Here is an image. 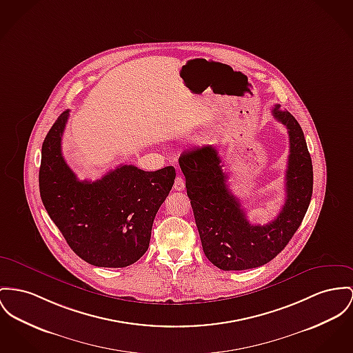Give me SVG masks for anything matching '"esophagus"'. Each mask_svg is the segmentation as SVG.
I'll return each instance as SVG.
<instances>
[{
	"label": "esophagus",
	"instance_id": "obj_1",
	"mask_svg": "<svg viewBox=\"0 0 353 353\" xmlns=\"http://www.w3.org/2000/svg\"><path fill=\"white\" fill-rule=\"evenodd\" d=\"M174 190L175 191H183L185 190V181L182 176H176L174 182Z\"/></svg>",
	"mask_w": 353,
	"mask_h": 353
}]
</instances>
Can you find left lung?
Masks as SVG:
<instances>
[{"instance_id": "1", "label": "left lung", "mask_w": 353, "mask_h": 353, "mask_svg": "<svg viewBox=\"0 0 353 353\" xmlns=\"http://www.w3.org/2000/svg\"><path fill=\"white\" fill-rule=\"evenodd\" d=\"M272 115L289 134L285 203L266 225H252L239 199L228 188V175L215 147L203 145L179 158L195 223L206 257L222 270L259 268L274 259L300 228L313 191V167L304 132L279 104Z\"/></svg>"}]
</instances>
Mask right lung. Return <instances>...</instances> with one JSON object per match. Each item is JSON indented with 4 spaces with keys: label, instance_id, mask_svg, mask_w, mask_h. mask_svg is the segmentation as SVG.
I'll return each mask as SVG.
<instances>
[{
    "label": "right lung",
    "instance_id": "1",
    "mask_svg": "<svg viewBox=\"0 0 353 353\" xmlns=\"http://www.w3.org/2000/svg\"><path fill=\"white\" fill-rule=\"evenodd\" d=\"M64 111L46 137L40 195L72 250L100 268H125L147 252L155 215L174 185L175 168L143 171L121 165L94 182L79 181L64 161Z\"/></svg>",
    "mask_w": 353,
    "mask_h": 353
}]
</instances>
